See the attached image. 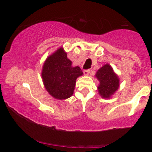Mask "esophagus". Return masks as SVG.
<instances>
[{"instance_id":"obj_1","label":"esophagus","mask_w":152,"mask_h":152,"mask_svg":"<svg viewBox=\"0 0 152 152\" xmlns=\"http://www.w3.org/2000/svg\"><path fill=\"white\" fill-rule=\"evenodd\" d=\"M90 73V70L89 69H86V70H83V74H84V75H88Z\"/></svg>"}]
</instances>
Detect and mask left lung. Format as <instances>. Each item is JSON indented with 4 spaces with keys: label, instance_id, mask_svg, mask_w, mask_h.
<instances>
[{
    "label": "left lung",
    "instance_id": "8db88e82",
    "mask_svg": "<svg viewBox=\"0 0 152 152\" xmlns=\"http://www.w3.org/2000/svg\"><path fill=\"white\" fill-rule=\"evenodd\" d=\"M96 76L100 82L98 89L103 98H109L118 88L119 79L109 64L101 68L97 71Z\"/></svg>",
    "mask_w": 152,
    "mask_h": 152
}]
</instances>
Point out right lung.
I'll list each match as a JSON object with an SVG mask.
<instances>
[{
  "label": "right lung",
  "instance_id": "add662e5",
  "mask_svg": "<svg viewBox=\"0 0 152 152\" xmlns=\"http://www.w3.org/2000/svg\"><path fill=\"white\" fill-rule=\"evenodd\" d=\"M71 64L62 48L45 61L41 74L43 81L53 98L62 100L71 97L74 93L76 78L83 72L78 66L72 67Z\"/></svg>",
  "mask_w": 152,
  "mask_h": 152
}]
</instances>
